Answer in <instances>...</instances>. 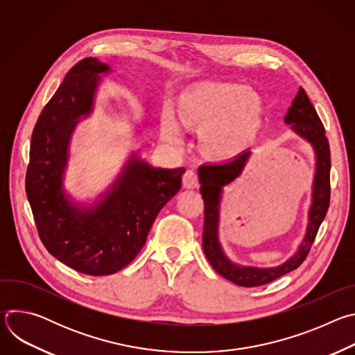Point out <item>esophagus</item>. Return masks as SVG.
Here are the masks:
<instances>
[{
  "instance_id": "34e87169",
  "label": "esophagus",
  "mask_w": 355,
  "mask_h": 355,
  "mask_svg": "<svg viewBox=\"0 0 355 355\" xmlns=\"http://www.w3.org/2000/svg\"><path fill=\"white\" fill-rule=\"evenodd\" d=\"M199 182L198 173L195 170H187L182 177V184L185 188H195Z\"/></svg>"
}]
</instances>
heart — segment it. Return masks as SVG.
<instances>
[{
  "instance_id": "1",
  "label": "heart",
  "mask_w": 355,
  "mask_h": 355,
  "mask_svg": "<svg viewBox=\"0 0 355 355\" xmlns=\"http://www.w3.org/2000/svg\"><path fill=\"white\" fill-rule=\"evenodd\" d=\"M177 115L187 128L202 130V141L209 151L230 156L260 130L264 101L244 84H211L185 95L177 107ZM164 126L168 139L178 141V128L171 116H166Z\"/></svg>"
}]
</instances>
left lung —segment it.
<instances>
[{
  "label": "left lung",
  "mask_w": 355,
  "mask_h": 355,
  "mask_svg": "<svg viewBox=\"0 0 355 355\" xmlns=\"http://www.w3.org/2000/svg\"><path fill=\"white\" fill-rule=\"evenodd\" d=\"M285 122L291 123L292 129L312 143L316 151L318 164L313 184V204L309 214V225L305 240L300 244L295 256L286 263L274 268H252L240 267L230 263L218 241V207L222 187L233 181L241 174L250 151H244L240 156L226 163H209L199 167L200 193L204 198V233H202V247L204 252L218 274L232 281L236 285L252 288L266 285L293 270H296L308 257L312 244L316 239L318 230L327 214L330 204V147L326 137L324 126L312 105L306 91L302 87L295 96L292 107L288 110Z\"/></svg>",
  "instance_id": "obj_1"
}]
</instances>
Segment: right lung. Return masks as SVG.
<instances>
[{
	"instance_id": "obj_1",
	"label": "right lung",
	"mask_w": 355,
	"mask_h": 355,
	"mask_svg": "<svg viewBox=\"0 0 355 355\" xmlns=\"http://www.w3.org/2000/svg\"><path fill=\"white\" fill-rule=\"evenodd\" d=\"M105 63L85 58L74 64L33 128L25 188L39 237L67 267L111 275L139 254L157 214L180 191L185 168H155L135 160L112 193L92 211L74 208L62 191L69 137L88 114Z\"/></svg>"
}]
</instances>
